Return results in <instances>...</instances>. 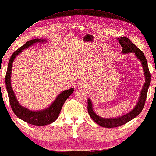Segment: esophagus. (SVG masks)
Returning <instances> with one entry per match:
<instances>
[{
	"instance_id": "34e87169",
	"label": "esophagus",
	"mask_w": 156,
	"mask_h": 156,
	"mask_svg": "<svg viewBox=\"0 0 156 156\" xmlns=\"http://www.w3.org/2000/svg\"><path fill=\"white\" fill-rule=\"evenodd\" d=\"M79 86H80L81 88L84 89V90H89V89H90L89 86L87 85V84L85 82L80 83V84H79Z\"/></svg>"
}]
</instances>
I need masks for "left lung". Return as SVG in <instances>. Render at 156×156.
Here are the masks:
<instances>
[{"label": "left lung", "mask_w": 156, "mask_h": 156, "mask_svg": "<svg viewBox=\"0 0 156 156\" xmlns=\"http://www.w3.org/2000/svg\"><path fill=\"white\" fill-rule=\"evenodd\" d=\"M119 40V43L122 46V53H134L135 56L139 59L143 67V70L144 72L145 76V83L143 85L140 93V96L138 100V102L135 107L126 115L122 116V117H117V118H102L99 116L96 115L94 112L92 103L91 101L88 98L87 100V110L88 113L91 118L94 121V122L101 126L105 128H115L125 124L130 121H131L133 119L138 116V115L142 112V110L144 108L145 104V101L147 99V96L148 90H149L150 82H151V74L149 67H148V64L147 59L143 53V52L138 48L134 44L132 43V41L129 39L125 37H122L121 38L117 39Z\"/></svg>", "instance_id": "1"}]
</instances>
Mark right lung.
<instances>
[{
	"label": "right lung",
	"mask_w": 156,
	"mask_h": 156,
	"mask_svg": "<svg viewBox=\"0 0 156 156\" xmlns=\"http://www.w3.org/2000/svg\"><path fill=\"white\" fill-rule=\"evenodd\" d=\"M46 41V39H32V40L28 41L23 46L17 49L12 54L10 59H9L5 76L6 88L7 94H8L9 103H10L11 108L14 113L21 120L30 123V124L34 126H45L55 122L59 117L63 104L69 98V96L73 93L74 90V88H71L68 90L62 91L58 96V97L55 98L53 103L49 107L46 108L45 110L37 111L28 110V108L23 107L21 105L19 104L18 101H17L11 86V72L12 63H13L14 58L19 53H21L23 50L28 48L29 46H32L33 44L39 42L42 43Z\"/></svg>",
	"instance_id": "add662e5"
}]
</instances>
